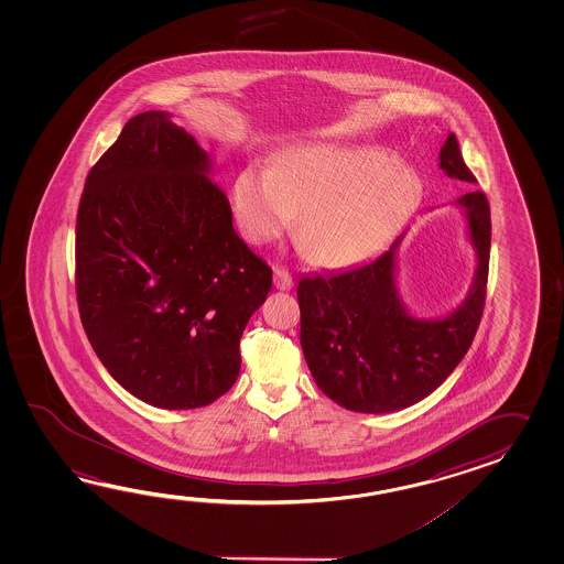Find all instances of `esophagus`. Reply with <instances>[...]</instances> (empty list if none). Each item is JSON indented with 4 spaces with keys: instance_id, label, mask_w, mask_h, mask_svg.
I'll return each instance as SVG.
<instances>
[{
    "instance_id": "1",
    "label": "esophagus",
    "mask_w": 564,
    "mask_h": 564,
    "mask_svg": "<svg viewBox=\"0 0 564 564\" xmlns=\"http://www.w3.org/2000/svg\"><path fill=\"white\" fill-rule=\"evenodd\" d=\"M292 284H294V280L290 276V272L276 265V268H274V286H276L278 290H290Z\"/></svg>"
}]
</instances>
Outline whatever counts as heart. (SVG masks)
Returning a JSON list of instances; mask_svg holds the SVG:
<instances>
[{
  "label": "heart",
  "instance_id": "obj_1",
  "mask_svg": "<svg viewBox=\"0 0 564 564\" xmlns=\"http://www.w3.org/2000/svg\"><path fill=\"white\" fill-rule=\"evenodd\" d=\"M421 193L420 175L381 149L304 144L272 169L250 165L236 180V216L252 243L274 240L296 219L316 262L347 265L377 252Z\"/></svg>",
  "mask_w": 564,
  "mask_h": 564
}]
</instances>
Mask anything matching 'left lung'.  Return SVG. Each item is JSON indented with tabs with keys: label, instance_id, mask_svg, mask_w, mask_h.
I'll use <instances>...</instances> for the list:
<instances>
[{
	"label": "left lung",
	"instance_id": "obj_1",
	"mask_svg": "<svg viewBox=\"0 0 564 564\" xmlns=\"http://www.w3.org/2000/svg\"><path fill=\"white\" fill-rule=\"evenodd\" d=\"M440 169L476 183L449 132ZM468 221L476 274L466 299L440 318L409 312L397 284V250L408 229L372 262L299 282L300 345L324 395L357 413H391L432 395L464 359L478 330L490 262V205L481 192L457 202Z\"/></svg>",
	"mask_w": 564,
	"mask_h": 564
}]
</instances>
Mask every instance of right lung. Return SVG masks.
Returning a JSON list of instances; mask_svg holds the SVG:
<instances>
[{"mask_svg": "<svg viewBox=\"0 0 564 564\" xmlns=\"http://www.w3.org/2000/svg\"><path fill=\"white\" fill-rule=\"evenodd\" d=\"M209 173L171 112L149 110L124 124L80 197V321L112 379L153 408H205L228 393L243 328L272 288Z\"/></svg>", "mask_w": 564, "mask_h": 564, "instance_id": "add662e5", "label": "right lung"}]
</instances>
